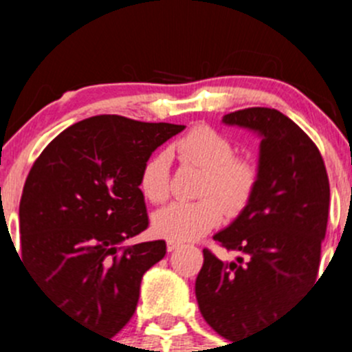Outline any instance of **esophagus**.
Returning a JSON list of instances; mask_svg holds the SVG:
<instances>
[{
    "label": "esophagus",
    "instance_id": "34e87169",
    "mask_svg": "<svg viewBox=\"0 0 352 352\" xmlns=\"http://www.w3.org/2000/svg\"><path fill=\"white\" fill-rule=\"evenodd\" d=\"M179 247H180V243L175 242V240H166V248H168V252L177 250Z\"/></svg>",
    "mask_w": 352,
    "mask_h": 352
}]
</instances>
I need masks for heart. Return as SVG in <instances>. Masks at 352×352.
I'll list each match as a JSON object with an SVG mask.
<instances>
[{
  "label": "heart",
  "instance_id": "b5f03b06",
  "mask_svg": "<svg viewBox=\"0 0 352 352\" xmlns=\"http://www.w3.org/2000/svg\"><path fill=\"white\" fill-rule=\"evenodd\" d=\"M172 151L182 162L206 172L199 202H172L151 218L158 236L175 242H192L223 221L225 209L236 214L250 201L258 182V168L252 160L235 156V146L225 134L209 126H196L175 141ZM140 189L153 204L170 196V155L158 151L141 168ZM223 202L221 205L217 201Z\"/></svg>",
  "mask_w": 352,
  "mask_h": 352
}]
</instances>
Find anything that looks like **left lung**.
I'll list each match as a JSON object with an SVG mask.
<instances>
[{"mask_svg":"<svg viewBox=\"0 0 352 352\" xmlns=\"http://www.w3.org/2000/svg\"><path fill=\"white\" fill-rule=\"evenodd\" d=\"M223 122L261 134L258 182L239 218L212 239L240 252L223 262L204 248L199 310L228 340L257 332L315 283L329 218L327 170L314 141L276 109L226 113Z\"/></svg>","mask_w":352,"mask_h":352,"instance_id":"left-lung-1","label":"left lung"}]
</instances>
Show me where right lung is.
I'll return each mask as SVG.
<instances>
[{
	"instance_id": "right-lung-1",
	"label": "right lung",
	"mask_w": 352,
	"mask_h": 352,
	"mask_svg": "<svg viewBox=\"0 0 352 352\" xmlns=\"http://www.w3.org/2000/svg\"><path fill=\"white\" fill-rule=\"evenodd\" d=\"M168 122L95 116L56 136L20 199V252L32 279L78 324L113 337L134 315L163 240L124 245L148 228L141 168L184 131Z\"/></svg>"
}]
</instances>
